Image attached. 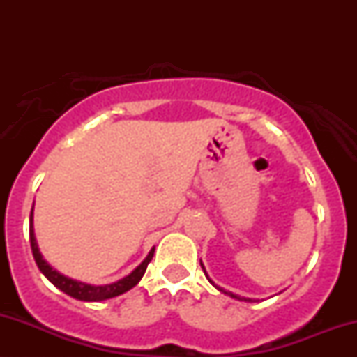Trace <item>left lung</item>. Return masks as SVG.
<instances>
[{
    "label": "left lung",
    "mask_w": 357,
    "mask_h": 357,
    "mask_svg": "<svg viewBox=\"0 0 357 357\" xmlns=\"http://www.w3.org/2000/svg\"><path fill=\"white\" fill-rule=\"evenodd\" d=\"M202 268H203V272L204 273H206V270H204V267H203V264H202ZM206 278H208V280H210V277H208V273H206ZM211 282V280H210ZM211 284H213V282H211ZM213 285H215V284H213ZM216 287V289H218L220 290V292H223V289H220V287L218 285H215ZM225 294H227V296H230V297H233V298H238V301H245V302H252V298H247V297H238V296H235V294H231V292H225Z\"/></svg>",
    "instance_id": "1"
}]
</instances>
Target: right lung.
<instances>
[{"label": "right lung", "mask_w": 357, "mask_h": 357, "mask_svg": "<svg viewBox=\"0 0 357 357\" xmlns=\"http://www.w3.org/2000/svg\"><path fill=\"white\" fill-rule=\"evenodd\" d=\"M30 243H31V252H33V258L38 265L40 272L43 273L48 280L52 282L56 289H60L61 292H65L67 296H70L77 301H84V302H100L105 301V298H112L121 296V294L127 292L132 287H136L141 280L142 275H144L147 265L149 261L153 260L154 255V248L151 250L149 255L144 258L141 265L137 268H134L129 275L121 278V280L114 282V284L109 285H90V284H84V282H77L73 278H68L65 275H61L60 272H56L55 268H52L50 265L47 264V260H43L42 253L38 250V243H36L35 238V230H33V210L30 213Z\"/></svg>", "instance_id": "1"}]
</instances>
